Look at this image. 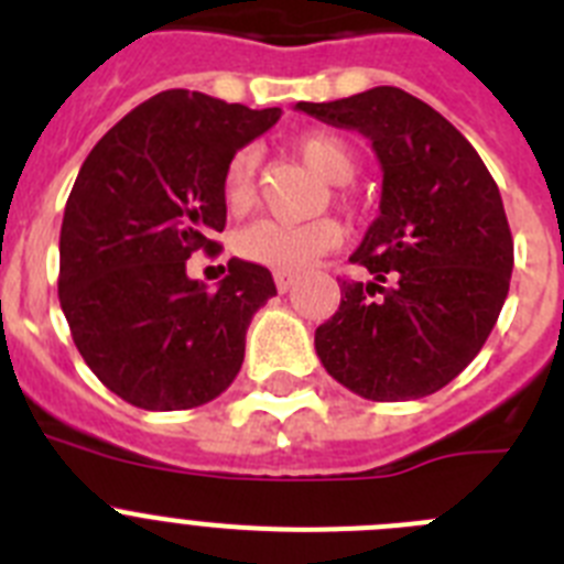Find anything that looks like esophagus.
Instances as JSON below:
<instances>
[{"label": "esophagus", "mask_w": 564, "mask_h": 564, "mask_svg": "<svg viewBox=\"0 0 564 564\" xmlns=\"http://www.w3.org/2000/svg\"><path fill=\"white\" fill-rule=\"evenodd\" d=\"M273 282H276V291L279 293H288L293 288V282H296V276H293V273H282V271H279L276 276H273Z\"/></svg>", "instance_id": "obj_1"}]
</instances>
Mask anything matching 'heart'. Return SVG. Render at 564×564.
<instances>
[{
	"mask_svg": "<svg viewBox=\"0 0 564 564\" xmlns=\"http://www.w3.org/2000/svg\"><path fill=\"white\" fill-rule=\"evenodd\" d=\"M293 149L318 177L333 186H347L358 172V158L341 134L305 132L293 141ZM259 149L242 147L231 154L223 177V194L234 212H246L257 194ZM237 253L253 265H265L271 271L296 273L305 271L311 262L325 257L327 251L341 246V226L336 220L313 223H279L257 220L237 234Z\"/></svg>",
	"mask_w": 564,
	"mask_h": 564,
	"instance_id": "b5f03b06",
	"label": "heart"
}]
</instances>
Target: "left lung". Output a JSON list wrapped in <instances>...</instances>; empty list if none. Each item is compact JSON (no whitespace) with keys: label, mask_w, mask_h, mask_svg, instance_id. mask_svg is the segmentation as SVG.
Returning a JSON list of instances; mask_svg holds the SVG:
<instances>
[{"label":"left lung","mask_w":564,"mask_h":564,"mask_svg":"<svg viewBox=\"0 0 564 564\" xmlns=\"http://www.w3.org/2000/svg\"><path fill=\"white\" fill-rule=\"evenodd\" d=\"M299 112L370 138L381 214L350 257L372 282H341L316 327L325 370L370 401H415L460 376L497 325L514 268L500 188L441 112L398 87Z\"/></svg>","instance_id":"left-lung-1"}]
</instances>
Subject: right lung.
I'll return each instance as SVG.
<instances>
[{"label":"right lung","instance_id":"add662e5","mask_svg":"<svg viewBox=\"0 0 564 564\" xmlns=\"http://www.w3.org/2000/svg\"><path fill=\"white\" fill-rule=\"evenodd\" d=\"M279 115L166 89L87 154L64 208L58 302L89 370L132 406L192 410L237 378L253 313L276 296L271 271L231 259L208 291L186 259L217 248L228 161Z\"/></svg>","mask_w":564,"mask_h":564}]
</instances>
